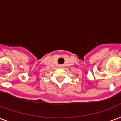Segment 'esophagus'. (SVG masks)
<instances>
[{
  "instance_id": "1",
  "label": "esophagus",
  "mask_w": 121,
  "mask_h": 121,
  "mask_svg": "<svg viewBox=\"0 0 121 121\" xmlns=\"http://www.w3.org/2000/svg\"><path fill=\"white\" fill-rule=\"evenodd\" d=\"M60 67H61V66H60Z\"/></svg>"
}]
</instances>
